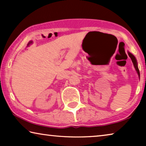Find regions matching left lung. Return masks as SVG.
I'll use <instances>...</instances> for the list:
<instances>
[{"label":"left lung","instance_id":"1","mask_svg":"<svg viewBox=\"0 0 146 146\" xmlns=\"http://www.w3.org/2000/svg\"><path fill=\"white\" fill-rule=\"evenodd\" d=\"M129 55L130 58H131V60H132V62H133V65H134L135 68V70H137V73H138V76H140V72H139V70H138V66H137V60H136V58H135V57L134 56V55H133L131 53H129Z\"/></svg>","mask_w":146,"mask_h":146}]
</instances>
